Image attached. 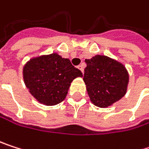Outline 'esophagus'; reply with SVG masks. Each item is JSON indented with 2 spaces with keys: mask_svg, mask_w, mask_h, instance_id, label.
Wrapping results in <instances>:
<instances>
[{
  "mask_svg": "<svg viewBox=\"0 0 149 149\" xmlns=\"http://www.w3.org/2000/svg\"><path fill=\"white\" fill-rule=\"evenodd\" d=\"M78 68L81 70L82 73H84V65H83V64H79V65L78 66Z\"/></svg>",
  "mask_w": 149,
  "mask_h": 149,
  "instance_id": "esophagus-1",
  "label": "esophagus"
}]
</instances>
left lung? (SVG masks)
<instances>
[{
	"label": "left lung",
	"mask_w": 149,
	"mask_h": 149,
	"mask_svg": "<svg viewBox=\"0 0 149 149\" xmlns=\"http://www.w3.org/2000/svg\"><path fill=\"white\" fill-rule=\"evenodd\" d=\"M84 81L92 102L99 107H107L126 93L128 74L120 63L106 56L97 55L86 59Z\"/></svg>",
	"instance_id": "1"
}]
</instances>
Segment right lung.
Masks as SVG:
<instances>
[{
  "instance_id": "add662e5",
  "label": "right lung",
  "mask_w": 149,
  "mask_h": 149,
  "mask_svg": "<svg viewBox=\"0 0 149 149\" xmlns=\"http://www.w3.org/2000/svg\"><path fill=\"white\" fill-rule=\"evenodd\" d=\"M82 76V72L68 58L56 53L33 58L23 68L27 88L32 96L46 106L62 102L72 80Z\"/></svg>"
}]
</instances>
